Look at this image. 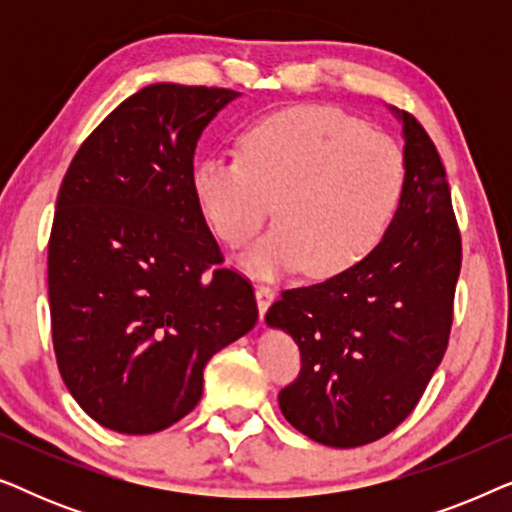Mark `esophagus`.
I'll return each mask as SVG.
<instances>
[{
    "mask_svg": "<svg viewBox=\"0 0 512 512\" xmlns=\"http://www.w3.org/2000/svg\"><path fill=\"white\" fill-rule=\"evenodd\" d=\"M275 298H277L275 286H270V284L256 286V300H258V312H261V317L268 312V307L275 303Z\"/></svg>",
    "mask_w": 512,
    "mask_h": 512,
    "instance_id": "1",
    "label": "esophagus"
}]
</instances>
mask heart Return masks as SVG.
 I'll return each mask as SVG.
<instances>
[{
    "instance_id": "obj_1",
    "label": "heart",
    "mask_w": 512,
    "mask_h": 512,
    "mask_svg": "<svg viewBox=\"0 0 512 512\" xmlns=\"http://www.w3.org/2000/svg\"><path fill=\"white\" fill-rule=\"evenodd\" d=\"M237 149L195 165L193 195L233 249L256 240L275 200L279 226L244 258L256 275L305 265L310 277H338L382 242L401 205V146L345 111H277L251 123Z\"/></svg>"
}]
</instances>
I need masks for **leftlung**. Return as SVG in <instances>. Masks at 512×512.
I'll return each instance as SVG.
<instances>
[{
  "label": "left lung",
  "mask_w": 512,
  "mask_h": 512,
  "mask_svg": "<svg viewBox=\"0 0 512 512\" xmlns=\"http://www.w3.org/2000/svg\"><path fill=\"white\" fill-rule=\"evenodd\" d=\"M401 118L405 186L382 242L338 277L282 291L265 314L300 349V373L279 391L282 415L328 447L394 431L450 342L459 223L436 144L415 116Z\"/></svg>",
  "instance_id": "1"
}]
</instances>
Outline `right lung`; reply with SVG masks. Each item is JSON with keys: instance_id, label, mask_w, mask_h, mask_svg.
Segmentation results:
<instances>
[{"instance_id": "obj_1", "label": "right lung", "mask_w": 512, "mask_h": 512, "mask_svg": "<svg viewBox=\"0 0 512 512\" xmlns=\"http://www.w3.org/2000/svg\"><path fill=\"white\" fill-rule=\"evenodd\" d=\"M237 93L153 83L86 137L48 237L55 361L83 412L144 436L186 417L202 370L258 319L193 195L202 130Z\"/></svg>"}]
</instances>
